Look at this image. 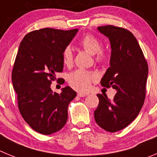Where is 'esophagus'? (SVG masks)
I'll return each instance as SVG.
<instances>
[{
  "label": "esophagus",
  "instance_id": "esophagus-1",
  "mask_svg": "<svg viewBox=\"0 0 157 157\" xmlns=\"http://www.w3.org/2000/svg\"><path fill=\"white\" fill-rule=\"evenodd\" d=\"M88 95V94H87V93H78L77 94V96H79V97H85V96Z\"/></svg>",
  "mask_w": 157,
  "mask_h": 157
}]
</instances>
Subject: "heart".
<instances>
[{
    "instance_id": "1",
    "label": "heart",
    "mask_w": 157,
    "mask_h": 157,
    "mask_svg": "<svg viewBox=\"0 0 157 157\" xmlns=\"http://www.w3.org/2000/svg\"><path fill=\"white\" fill-rule=\"evenodd\" d=\"M80 45L84 50L90 54H96V60L102 61L105 59V53L101 51V43L93 35L87 34L80 40ZM73 52L70 47H67L63 52V61L66 65L71 64L73 62ZM94 76L89 72L83 70H78L70 73L69 76V82L72 87L80 91H87L91 86V80Z\"/></svg>"
}]
</instances>
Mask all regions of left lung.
<instances>
[{
	"mask_svg": "<svg viewBox=\"0 0 157 157\" xmlns=\"http://www.w3.org/2000/svg\"><path fill=\"white\" fill-rule=\"evenodd\" d=\"M109 40V67L101 80L103 87L117 90L113 100L98 94L94 115L99 127L109 132L124 129L136 118L143 105L148 68L138 40L130 31L113 26H98Z\"/></svg>",
	"mask_w": 157,
	"mask_h": 157,
	"instance_id": "8db88e82",
	"label": "left lung"
}]
</instances>
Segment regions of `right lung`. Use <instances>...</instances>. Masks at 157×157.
<instances>
[{
	"label": "right lung",
	"instance_id": "add662e5",
	"mask_svg": "<svg viewBox=\"0 0 157 157\" xmlns=\"http://www.w3.org/2000/svg\"><path fill=\"white\" fill-rule=\"evenodd\" d=\"M78 29L44 28L30 32L19 45L12 73L19 109L34 131L51 135L64 127L77 92L67 86L53 93L52 80L63 70V52Z\"/></svg>",
	"mask_w": 157,
	"mask_h": 157
}]
</instances>
